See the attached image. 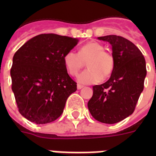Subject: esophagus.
Returning <instances> with one entry per match:
<instances>
[{
    "label": "esophagus",
    "mask_w": 156,
    "mask_h": 156,
    "mask_svg": "<svg viewBox=\"0 0 156 156\" xmlns=\"http://www.w3.org/2000/svg\"><path fill=\"white\" fill-rule=\"evenodd\" d=\"M83 87V85L77 84V89H78V90H80V89H82Z\"/></svg>",
    "instance_id": "1"
}]
</instances>
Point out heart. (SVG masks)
<instances>
[{"instance_id": "heart-1", "label": "heart", "mask_w": 156, "mask_h": 156, "mask_svg": "<svg viewBox=\"0 0 156 156\" xmlns=\"http://www.w3.org/2000/svg\"><path fill=\"white\" fill-rule=\"evenodd\" d=\"M65 67L69 73L76 76L87 62V69L78 76L79 82L85 84L94 83L101 79H106L114 69V58L110 52L104 50V47L96 41H90L80 48L79 51L70 50L63 58Z\"/></svg>"}]
</instances>
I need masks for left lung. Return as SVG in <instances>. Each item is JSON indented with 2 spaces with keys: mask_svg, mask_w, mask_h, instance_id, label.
Wrapping results in <instances>:
<instances>
[{
  "mask_svg": "<svg viewBox=\"0 0 156 156\" xmlns=\"http://www.w3.org/2000/svg\"><path fill=\"white\" fill-rule=\"evenodd\" d=\"M98 38L112 47L114 69L108 81L93 87L88 109L96 120L113 124L134 111L144 89L145 59L138 48L124 37L108 35Z\"/></svg>",
  "mask_w": 156,
  "mask_h": 156,
  "instance_id": "8db88e82",
  "label": "left lung"
}]
</instances>
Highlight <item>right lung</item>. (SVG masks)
Segmentation results:
<instances>
[{
  "label": "right lung",
  "mask_w": 156,
  "mask_h": 156,
  "mask_svg": "<svg viewBox=\"0 0 156 156\" xmlns=\"http://www.w3.org/2000/svg\"><path fill=\"white\" fill-rule=\"evenodd\" d=\"M76 38L40 34L15 53L11 69L12 89L19 112L37 124L57 119L76 83L65 67V54L78 44Z\"/></svg>",
  "instance_id": "1"
}]
</instances>
